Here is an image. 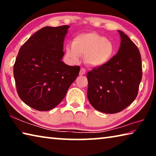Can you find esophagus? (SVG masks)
Segmentation results:
<instances>
[{"label": "esophagus", "mask_w": 156, "mask_h": 156, "mask_svg": "<svg viewBox=\"0 0 156 156\" xmlns=\"http://www.w3.org/2000/svg\"><path fill=\"white\" fill-rule=\"evenodd\" d=\"M85 73H86V69H84V68L82 67V68L80 69V76L84 75V74H85Z\"/></svg>", "instance_id": "1"}]
</instances>
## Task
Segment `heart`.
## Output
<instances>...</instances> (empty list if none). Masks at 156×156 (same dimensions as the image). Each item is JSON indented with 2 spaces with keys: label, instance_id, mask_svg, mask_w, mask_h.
<instances>
[{
  "label": "heart",
  "instance_id": "obj_1",
  "mask_svg": "<svg viewBox=\"0 0 156 156\" xmlns=\"http://www.w3.org/2000/svg\"><path fill=\"white\" fill-rule=\"evenodd\" d=\"M114 51L112 42L96 32L79 34L73 38L72 46L66 47V54L72 61L77 62L80 56H85L86 62L93 67L106 64Z\"/></svg>",
  "mask_w": 156,
  "mask_h": 156
}]
</instances>
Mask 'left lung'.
<instances>
[{"mask_svg":"<svg viewBox=\"0 0 156 156\" xmlns=\"http://www.w3.org/2000/svg\"><path fill=\"white\" fill-rule=\"evenodd\" d=\"M118 32V54L87 74L89 101L95 109L106 113L120 112L134 101L142 76L138 48L122 31Z\"/></svg>","mask_w":156,"mask_h":156,"instance_id":"obj_1","label":"left lung"}]
</instances>
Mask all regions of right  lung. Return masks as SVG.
<instances>
[{
  "label": "right lung",
  "instance_id": "obj_1",
  "mask_svg": "<svg viewBox=\"0 0 156 156\" xmlns=\"http://www.w3.org/2000/svg\"><path fill=\"white\" fill-rule=\"evenodd\" d=\"M68 25L44 27L20 47L14 65L17 93L25 103L43 112L56 107L78 77L79 66L62 61Z\"/></svg>",
  "mask_w": 156,
  "mask_h": 156
}]
</instances>
